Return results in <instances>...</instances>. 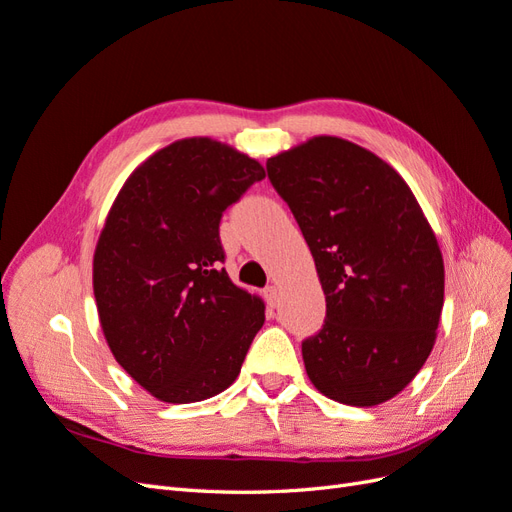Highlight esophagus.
Listing matches in <instances>:
<instances>
[{
    "label": "esophagus",
    "mask_w": 512,
    "mask_h": 512,
    "mask_svg": "<svg viewBox=\"0 0 512 512\" xmlns=\"http://www.w3.org/2000/svg\"><path fill=\"white\" fill-rule=\"evenodd\" d=\"M265 299H267L269 307H275V305H277V299H280V292H277L275 286H269V288L265 290Z\"/></svg>",
    "instance_id": "esophagus-1"
}]
</instances>
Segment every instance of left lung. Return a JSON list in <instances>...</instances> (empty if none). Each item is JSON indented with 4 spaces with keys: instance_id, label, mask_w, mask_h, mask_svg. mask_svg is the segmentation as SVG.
I'll list each match as a JSON object with an SVG mask.
<instances>
[{
    "instance_id": "obj_1",
    "label": "left lung",
    "mask_w": 512,
    "mask_h": 512,
    "mask_svg": "<svg viewBox=\"0 0 512 512\" xmlns=\"http://www.w3.org/2000/svg\"><path fill=\"white\" fill-rule=\"evenodd\" d=\"M314 256L327 299L303 339L309 380L329 399L378 406L404 391L436 342L444 262L408 183L374 153L316 136L267 160Z\"/></svg>"
}]
</instances>
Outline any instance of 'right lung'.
Returning a JSON list of instances; mask_svg holds the SVG:
<instances>
[{
    "instance_id": "obj_1",
    "label": "right lung",
    "mask_w": 512,
    "mask_h": 512,
    "mask_svg": "<svg viewBox=\"0 0 512 512\" xmlns=\"http://www.w3.org/2000/svg\"><path fill=\"white\" fill-rule=\"evenodd\" d=\"M265 168L211 138H185L138 166L108 213L94 294L117 363L168 404L203 401L237 380L265 303L222 267L224 211Z\"/></svg>"
}]
</instances>
